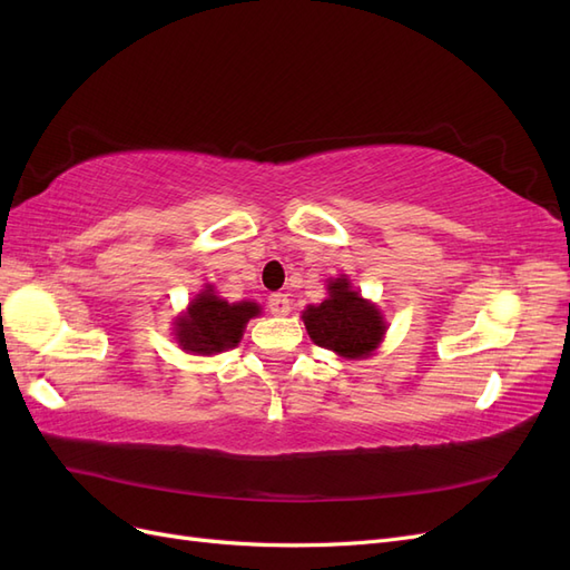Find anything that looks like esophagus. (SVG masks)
<instances>
[{
	"label": "esophagus",
	"instance_id": "1",
	"mask_svg": "<svg viewBox=\"0 0 570 570\" xmlns=\"http://www.w3.org/2000/svg\"><path fill=\"white\" fill-rule=\"evenodd\" d=\"M268 308L273 316H287L289 314V299L283 292H275V295L268 297Z\"/></svg>",
	"mask_w": 570,
	"mask_h": 570
}]
</instances>
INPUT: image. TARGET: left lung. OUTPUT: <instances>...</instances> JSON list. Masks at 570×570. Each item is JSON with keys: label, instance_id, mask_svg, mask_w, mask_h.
Here are the masks:
<instances>
[{"label": "left lung", "instance_id": "8db88e82", "mask_svg": "<svg viewBox=\"0 0 570 570\" xmlns=\"http://www.w3.org/2000/svg\"><path fill=\"white\" fill-rule=\"evenodd\" d=\"M306 333L342 358H366L385 337L381 308L352 289L347 275L327 283V299L304 308Z\"/></svg>", "mask_w": 570, "mask_h": 570}]
</instances>
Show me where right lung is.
Returning a JSON list of instances; mask_svg holds the SVG:
<instances>
[{
  "label": "right lung",
  "mask_w": 570,
  "mask_h": 570,
  "mask_svg": "<svg viewBox=\"0 0 570 570\" xmlns=\"http://www.w3.org/2000/svg\"><path fill=\"white\" fill-rule=\"evenodd\" d=\"M262 314L256 302L228 304L220 299L214 285H206L189 302L187 312L176 318V340L183 352L212 356L237 347L249 318Z\"/></svg>",
  "instance_id": "add662e5"
}]
</instances>
